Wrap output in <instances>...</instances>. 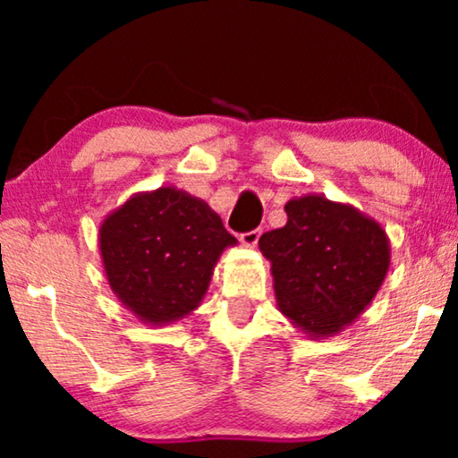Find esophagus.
<instances>
[{"label": "esophagus", "instance_id": "esophagus-1", "mask_svg": "<svg viewBox=\"0 0 458 458\" xmlns=\"http://www.w3.org/2000/svg\"><path fill=\"white\" fill-rule=\"evenodd\" d=\"M259 237H260V229H254V231H248V233H242L240 242L246 248H254L256 243H259Z\"/></svg>", "mask_w": 458, "mask_h": 458}]
</instances>
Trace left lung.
<instances>
[{
	"label": "left lung",
	"instance_id": "left-lung-1",
	"mask_svg": "<svg viewBox=\"0 0 458 458\" xmlns=\"http://www.w3.org/2000/svg\"><path fill=\"white\" fill-rule=\"evenodd\" d=\"M287 223L259 240L271 262L277 309L310 340H327L359 318L390 268L386 229L323 193L285 204Z\"/></svg>",
	"mask_w": 458,
	"mask_h": 458
}]
</instances>
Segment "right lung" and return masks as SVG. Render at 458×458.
<instances>
[{
  "label": "right lung",
  "instance_id": "1",
  "mask_svg": "<svg viewBox=\"0 0 458 458\" xmlns=\"http://www.w3.org/2000/svg\"><path fill=\"white\" fill-rule=\"evenodd\" d=\"M98 246L124 309L165 327L202 304L218 259L237 240L204 199L162 185L133 193L106 215Z\"/></svg>",
  "mask_w": 458,
  "mask_h": 458
}]
</instances>
